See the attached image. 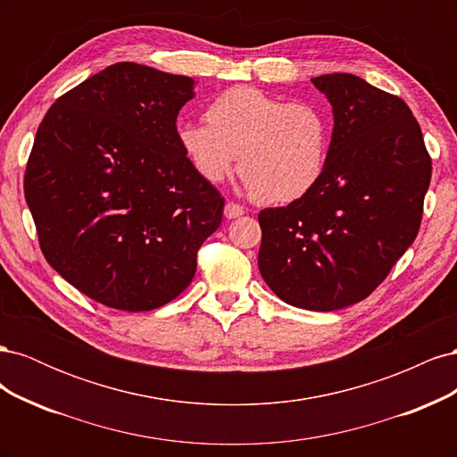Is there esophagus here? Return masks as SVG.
<instances>
[{
  "label": "esophagus",
  "instance_id": "34e87169",
  "mask_svg": "<svg viewBox=\"0 0 457 457\" xmlns=\"http://www.w3.org/2000/svg\"><path fill=\"white\" fill-rule=\"evenodd\" d=\"M242 213H244V207L242 205L234 204V202H227V205H225V217L227 219H237Z\"/></svg>",
  "mask_w": 457,
  "mask_h": 457
}]
</instances>
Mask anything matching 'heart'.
<instances>
[{"label":"heart","mask_w":457,"mask_h":457,"mask_svg":"<svg viewBox=\"0 0 457 457\" xmlns=\"http://www.w3.org/2000/svg\"><path fill=\"white\" fill-rule=\"evenodd\" d=\"M205 123H181L177 141L205 183L238 171L259 204H294L318 187L326 171L331 121L309 101L287 103L255 87L219 93L204 112Z\"/></svg>","instance_id":"b5f03b06"}]
</instances>
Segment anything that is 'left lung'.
<instances>
[{"mask_svg": "<svg viewBox=\"0 0 457 457\" xmlns=\"http://www.w3.org/2000/svg\"><path fill=\"white\" fill-rule=\"evenodd\" d=\"M334 106L318 187L259 213V272L287 305L337 311L366 299L416 240L431 156L396 95L353 74L312 78Z\"/></svg>", "mask_w": 457, "mask_h": 457, "instance_id": "obj_1", "label": "left lung"}]
</instances>
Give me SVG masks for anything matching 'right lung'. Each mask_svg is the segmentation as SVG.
Here are the masks:
<instances>
[{
    "mask_svg": "<svg viewBox=\"0 0 457 457\" xmlns=\"http://www.w3.org/2000/svg\"><path fill=\"white\" fill-rule=\"evenodd\" d=\"M195 79L116 62L59 96L24 173L49 265L106 307L139 312L192 282L225 198L177 141Z\"/></svg>",
    "mask_w": 457,
    "mask_h": 457,
    "instance_id": "1",
    "label": "right lung"
}]
</instances>
